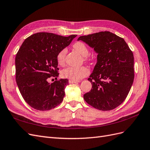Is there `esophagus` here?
I'll list each match as a JSON object with an SVG mask.
<instances>
[{
    "instance_id": "34e87169",
    "label": "esophagus",
    "mask_w": 150,
    "mask_h": 150,
    "mask_svg": "<svg viewBox=\"0 0 150 150\" xmlns=\"http://www.w3.org/2000/svg\"><path fill=\"white\" fill-rule=\"evenodd\" d=\"M79 81H73V80H71V79H69V84H72V83H79Z\"/></svg>"
}]
</instances>
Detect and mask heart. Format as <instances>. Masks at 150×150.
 <instances>
[{"instance_id":"heart-1","label":"heart","mask_w":150,"mask_h":150,"mask_svg":"<svg viewBox=\"0 0 150 150\" xmlns=\"http://www.w3.org/2000/svg\"><path fill=\"white\" fill-rule=\"evenodd\" d=\"M73 47L80 54H81L83 56H84L85 59H87V56L89 54V49L84 43L82 42H77L74 44ZM67 52V49L66 48L61 49L58 52L57 55V61L59 64H64ZM89 72V69L84 66L79 67H69L61 71V76L64 78L78 81L84 78V77L88 76Z\"/></svg>"}]
</instances>
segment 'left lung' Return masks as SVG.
Returning <instances> with one entry per match:
<instances>
[{
  "label": "left lung",
  "instance_id": "obj_1",
  "mask_svg": "<svg viewBox=\"0 0 150 150\" xmlns=\"http://www.w3.org/2000/svg\"><path fill=\"white\" fill-rule=\"evenodd\" d=\"M94 49L97 62L88 80L92 84L84 99L101 111L116 108L125 101L134 81V56L125 40L108 31L80 36Z\"/></svg>",
  "mask_w": 150,
  "mask_h": 150
}]
</instances>
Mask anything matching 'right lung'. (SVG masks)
Here are the masks:
<instances>
[{"label":"right lung","instance_id":"obj_1","mask_svg":"<svg viewBox=\"0 0 150 150\" xmlns=\"http://www.w3.org/2000/svg\"><path fill=\"white\" fill-rule=\"evenodd\" d=\"M77 35L64 37L38 33L25 39L16 57V79L20 93L29 106L48 111L61 103L67 79L49 83L59 76L57 55Z\"/></svg>","mask_w":150,"mask_h":150}]
</instances>
